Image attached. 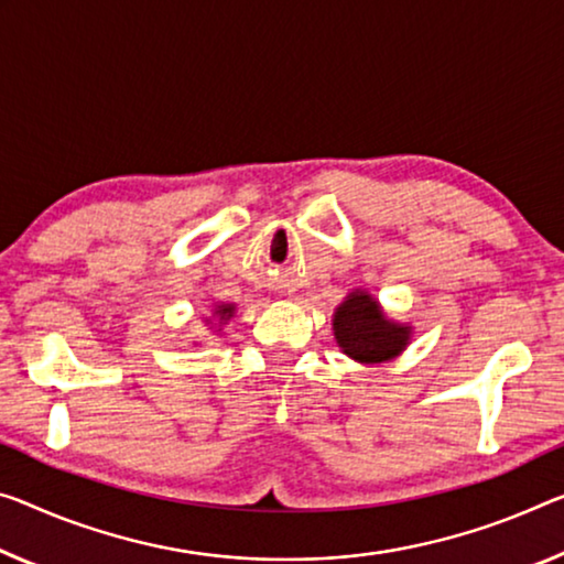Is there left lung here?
Returning a JSON list of instances; mask_svg holds the SVG:
<instances>
[{
  "mask_svg": "<svg viewBox=\"0 0 564 564\" xmlns=\"http://www.w3.org/2000/svg\"><path fill=\"white\" fill-rule=\"evenodd\" d=\"M335 340L348 358L358 362H386L405 350L411 340V325L388 319L378 300L355 290L333 315Z\"/></svg>",
  "mask_w": 564,
  "mask_h": 564,
  "instance_id": "8db88e82",
  "label": "left lung"
}]
</instances>
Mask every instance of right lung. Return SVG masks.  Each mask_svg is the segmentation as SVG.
<instances>
[{"mask_svg":"<svg viewBox=\"0 0 564 564\" xmlns=\"http://www.w3.org/2000/svg\"><path fill=\"white\" fill-rule=\"evenodd\" d=\"M214 315L219 317V323H227V319L234 317V305H216Z\"/></svg>","mask_w":564,"mask_h":564,"instance_id":"1","label":"right lung"}]
</instances>
